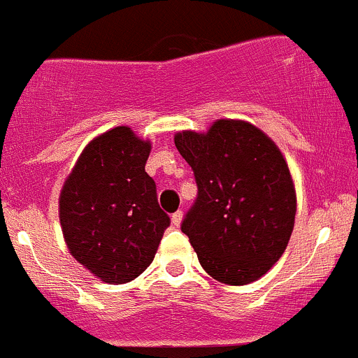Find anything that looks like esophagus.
<instances>
[{
	"label": "esophagus",
	"instance_id": "obj_1",
	"mask_svg": "<svg viewBox=\"0 0 358 358\" xmlns=\"http://www.w3.org/2000/svg\"><path fill=\"white\" fill-rule=\"evenodd\" d=\"M182 218H183V213L182 211H176L171 215V223L175 227H180V223H182Z\"/></svg>",
	"mask_w": 358,
	"mask_h": 358
}]
</instances>
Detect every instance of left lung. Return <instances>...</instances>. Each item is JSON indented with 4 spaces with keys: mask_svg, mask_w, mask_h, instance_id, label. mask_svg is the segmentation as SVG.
<instances>
[{
    "mask_svg": "<svg viewBox=\"0 0 358 358\" xmlns=\"http://www.w3.org/2000/svg\"><path fill=\"white\" fill-rule=\"evenodd\" d=\"M175 145L196 176L182 232L202 268L230 286L255 282L286 251L294 227L286 159L262 129L234 119H218L208 133H176Z\"/></svg>",
    "mask_w": 358,
    "mask_h": 358,
    "instance_id": "obj_1",
    "label": "left lung"
}]
</instances>
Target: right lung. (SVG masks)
<instances>
[{
    "mask_svg": "<svg viewBox=\"0 0 358 358\" xmlns=\"http://www.w3.org/2000/svg\"><path fill=\"white\" fill-rule=\"evenodd\" d=\"M150 142L117 126L86 145L60 192L64 239L83 266L109 284L136 279L152 263L169 216L147 175Z\"/></svg>",
    "mask_w": 358,
    "mask_h": 358,
    "instance_id": "obj_1",
    "label": "right lung"
}]
</instances>
